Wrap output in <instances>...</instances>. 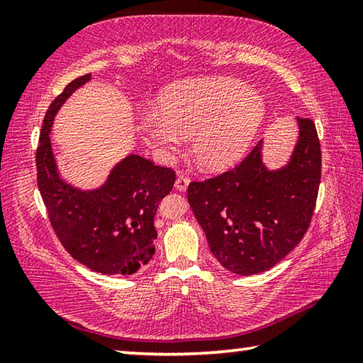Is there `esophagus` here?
<instances>
[{
	"mask_svg": "<svg viewBox=\"0 0 363 363\" xmlns=\"http://www.w3.org/2000/svg\"><path fill=\"white\" fill-rule=\"evenodd\" d=\"M189 184H190L189 177L184 176V174H179V176H177L176 182H174V187H176L177 190H181V192H186L187 187H189Z\"/></svg>",
	"mask_w": 363,
	"mask_h": 363,
	"instance_id": "esophagus-1",
	"label": "esophagus"
}]
</instances>
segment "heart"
I'll return each instance as SVG.
<instances>
[{
	"instance_id": "obj_1",
	"label": "heart",
	"mask_w": 363,
	"mask_h": 363,
	"mask_svg": "<svg viewBox=\"0 0 363 363\" xmlns=\"http://www.w3.org/2000/svg\"><path fill=\"white\" fill-rule=\"evenodd\" d=\"M266 118L259 91L230 77H203L171 84L158 97L157 110L138 118L144 143L162 162H173L184 140L201 167L224 169L235 164L257 138Z\"/></svg>"
}]
</instances>
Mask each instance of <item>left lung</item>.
Listing matches in <instances>:
<instances>
[{
  "mask_svg": "<svg viewBox=\"0 0 363 363\" xmlns=\"http://www.w3.org/2000/svg\"><path fill=\"white\" fill-rule=\"evenodd\" d=\"M296 121L298 140L284 167H266L259 140L233 169L189 184V203L211 253L233 274L266 272L309 229L320 186L322 152L314 121Z\"/></svg>",
  "mask_w": 363,
  "mask_h": 363,
  "instance_id": "1",
  "label": "left lung"
}]
</instances>
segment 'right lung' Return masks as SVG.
Wrapping results in <instances>:
<instances>
[{
  "mask_svg": "<svg viewBox=\"0 0 363 363\" xmlns=\"http://www.w3.org/2000/svg\"><path fill=\"white\" fill-rule=\"evenodd\" d=\"M89 79L91 73L73 79L48 108L36 150L38 189L52 229L72 257L104 275H131L155 253L153 218L176 176L130 153L99 187L79 189L64 179L49 134L60 107Z\"/></svg>",
  "mask_w": 363,
  "mask_h": 363,
  "instance_id": "add662e5",
  "label": "right lung"
}]
</instances>
